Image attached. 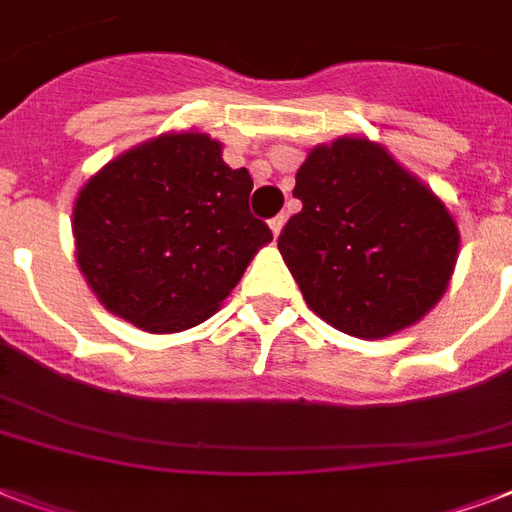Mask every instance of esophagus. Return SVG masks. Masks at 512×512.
Instances as JSON below:
<instances>
[{"instance_id": "obj_1", "label": "esophagus", "mask_w": 512, "mask_h": 512, "mask_svg": "<svg viewBox=\"0 0 512 512\" xmlns=\"http://www.w3.org/2000/svg\"><path fill=\"white\" fill-rule=\"evenodd\" d=\"M284 220H287V217H284V215H276V217H273V220H271V231H273V236H279L281 228H284Z\"/></svg>"}]
</instances>
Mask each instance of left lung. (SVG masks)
Segmentation results:
<instances>
[{"label": "left lung", "mask_w": 512, "mask_h": 512, "mask_svg": "<svg viewBox=\"0 0 512 512\" xmlns=\"http://www.w3.org/2000/svg\"><path fill=\"white\" fill-rule=\"evenodd\" d=\"M303 209L279 236L313 313L377 340L420 321L446 292L460 233L430 188L364 138L313 148L295 177Z\"/></svg>", "instance_id": "left-lung-1"}]
</instances>
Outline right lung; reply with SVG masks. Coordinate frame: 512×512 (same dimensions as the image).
Listing matches in <instances>:
<instances>
[{
  "label": "right lung",
  "mask_w": 512,
  "mask_h": 512,
  "mask_svg": "<svg viewBox=\"0 0 512 512\" xmlns=\"http://www.w3.org/2000/svg\"><path fill=\"white\" fill-rule=\"evenodd\" d=\"M249 172L201 132L162 135L106 164L74 204L76 260L108 311L146 332L220 308L271 228L249 212Z\"/></svg>",
  "instance_id": "obj_1"
}]
</instances>
